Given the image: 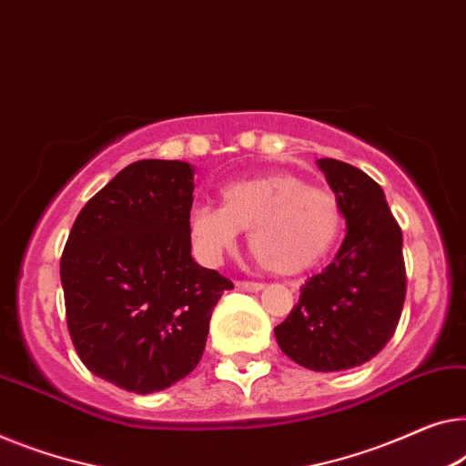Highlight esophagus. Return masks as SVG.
<instances>
[{
	"mask_svg": "<svg viewBox=\"0 0 466 466\" xmlns=\"http://www.w3.org/2000/svg\"><path fill=\"white\" fill-rule=\"evenodd\" d=\"M235 288L246 289V292H260V289L265 288V283H260V281H235Z\"/></svg>",
	"mask_w": 466,
	"mask_h": 466,
	"instance_id": "1",
	"label": "esophagus"
}]
</instances>
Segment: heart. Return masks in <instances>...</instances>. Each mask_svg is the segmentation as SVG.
I'll return each instance as SVG.
<instances>
[{
    "label": "heart",
    "instance_id": "obj_1",
    "mask_svg": "<svg viewBox=\"0 0 466 466\" xmlns=\"http://www.w3.org/2000/svg\"><path fill=\"white\" fill-rule=\"evenodd\" d=\"M342 225L332 191L309 187L294 174L235 180L220 188V208L198 206L188 217L193 249L208 265L248 231L249 252L275 275L313 268L336 244Z\"/></svg>",
    "mask_w": 466,
    "mask_h": 466
}]
</instances>
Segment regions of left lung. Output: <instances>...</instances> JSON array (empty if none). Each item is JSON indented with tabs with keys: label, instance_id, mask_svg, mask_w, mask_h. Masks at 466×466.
I'll use <instances>...</instances> for the list:
<instances>
[{
	"label": "left lung",
	"instance_id": "left-lung-1",
	"mask_svg": "<svg viewBox=\"0 0 466 466\" xmlns=\"http://www.w3.org/2000/svg\"><path fill=\"white\" fill-rule=\"evenodd\" d=\"M340 204L347 235L334 260L300 288L275 339L313 372L361 366L393 339L406 300L401 228L380 185L339 159H317Z\"/></svg>",
	"mask_w": 466,
	"mask_h": 466
}]
</instances>
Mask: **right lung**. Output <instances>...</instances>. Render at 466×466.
I'll use <instances>...</instances> for the list:
<instances>
[{
    "label": "right lung",
    "mask_w": 466,
    "mask_h": 466,
    "mask_svg": "<svg viewBox=\"0 0 466 466\" xmlns=\"http://www.w3.org/2000/svg\"><path fill=\"white\" fill-rule=\"evenodd\" d=\"M195 167L140 159L84 206L60 258L66 326L84 366L138 395L183 380L233 283L191 256Z\"/></svg>",
    "instance_id": "obj_1"
}]
</instances>
